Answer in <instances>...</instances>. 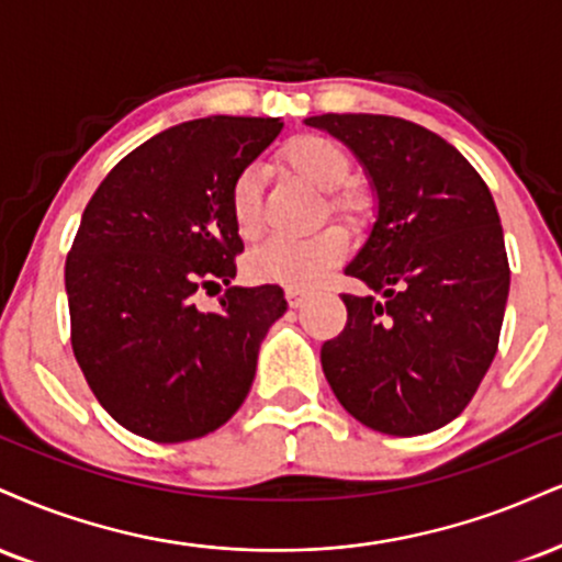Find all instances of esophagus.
Returning <instances> with one entry per match:
<instances>
[{
  "mask_svg": "<svg viewBox=\"0 0 562 562\" xmlns=\"http://www.w3.org/2000/svg\"><path fill=\"white\" fill-rule=\"evenodd\" d=\"M306 290L303 288H285V299H288V303L293 308H299V306H303V303H306Z\"/></svg>",
  "mask_w": 562,
  "mask_h": 562,
  "instance_id": "esophagus-1",
  "label": "esophagus"
}]
</instances>
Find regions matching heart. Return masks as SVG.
Returning <instances> with one entry per match:
<instances>
[{
    "label": "heart",
    "mask_w": 562,
    "mask_h": 562,
    "mask_svg": "<svg viewBox=\"0 0 562 562\" xmlns=\"http://www.w3.org/2000/svg\"><path fill=\"white\" fill-rule=\"evenodd\" d=\"M282 161L299 178L329 195V209L335 214L353 220L358 214V199L350 191H340L350 178L348 151L324 135H299L282 148ZM229 212L243 238H254L261 216L259 170L246 167L238 172L229 188ZM348 251V238L340 227H327L308 238H274L259 243L246 259V272L256 282H277L288 288H311L322 274Z\"/></svg>",
    "instance_id": "1"
}]
</instances>
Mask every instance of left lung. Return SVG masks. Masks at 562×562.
<instances>
[{
	"instance_id": "obj_1",
	"label": "left lung",
	"mask_w": 562,
	"mask_h": 562,
	"mask_svg": "<svg viewBox=\"0 0 562 562\" xmlns=\"http://www.w3.org/2000/svg\"><path fill=\"white\" fill-rule=\"evenodd\" d=\"M376 193V222L346 274L376 295H342L348 324L322 369L350 416L395 437L461 416L492 358L510 290L503 227L469 159L387 114H319Z\"/></svg>"
}]
</instances>
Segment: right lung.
Returning <instances> with one entry per match:
<instances>
[{"mask_svg":"<svg viewBox=\"0 0 562 562\" xmlns=\"http://www.w3.org/2000/svg\"><path fill=\"white\" fill-rule=\"evenodd\" d=\"M277 117L191 120L127 154L88 201L65 263L70 340L101 408L151 442L220 429L246 401L280 285L229 284L243 240L229 188L280 135Z\"/></svg>","mask_w":562,"mask_h":562,"instance_id":"1","label":"right lung"}]
</instances>
